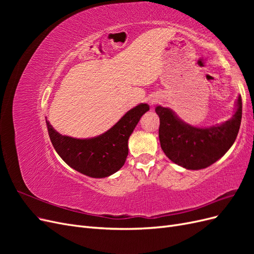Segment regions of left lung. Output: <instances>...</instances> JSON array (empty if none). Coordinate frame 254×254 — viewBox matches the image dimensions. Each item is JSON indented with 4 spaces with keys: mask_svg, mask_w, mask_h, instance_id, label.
I'll return each mask as SVG.
<instances>
[{
    "mask_svg": "<svg viewBox=\"0 0 254 254\" xmlns=\"http://www.w3.org/2000/svg\"><path fill=\"white\" fill-rule=\"evenodd\" d=\"M232 118L210 127L187 124L170 108L156 107L160 118L161 148L174 163L187 170H202L219 160L235 142L242 122V97L238 95Z\"/></svg>",
    "mask_w": 254,
    "mask_h": 254,
    "instance_id": "8db88e82",
    "label": "left lung"
}]
</instances>
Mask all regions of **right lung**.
I'll return each mask as SVG.
<instances>
[{"instance_id":"1","label":"right lung","mask_w":254,"mask_h":254,"mask_svg":"<svg viewBox=\"0 0 254 254\" xmlns=\"http://www.w3.org/2000/svg\"><path fill=\"white\" fill-rule=\"evenodd\" d=\"M148 110L147 104L137 105L109 130L90 139L60 134L47 120L48 131L54 148L68 166L92 178H105L124 165L128 156L129 136Z\"/></svg>"}]
</instances>
